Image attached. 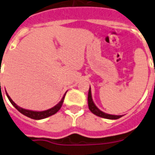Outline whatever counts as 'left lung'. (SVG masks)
<instances>
[{"instance_id":"8db88e82","label":"left lung","mask_w":155,"mask_h":155,"mask_svg":"<svg viewBox=\"0 0 155 155\" xmlns=\"http://www.w3.org/2000/svg\"><path fill=\"white\" fill-rule=\"evenodd\" d=\"M87 100H88V107L90 110L93 113V114H95V115H97V116L108 119H117L122 117V115H113V114H106V113L103 112V111H101V110H99V108L95 106V104H94V102H93L92 100V98H91V87L89 88Z\"/></svg>"}]
</instances>
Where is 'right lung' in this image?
<instances>
[{
	"mask_svg": "<svg viewBox=\"0 0 155 155\" xmlns=\"http://www.w3.org/2000/svg\"><path fill=\"white\" fill-rule=\"evenodd\" d=\"M6 95H7V97L8 99H9L10 103L13 105V106L16 107V109L20 111L21 114H25V116L28 117V118H31L32 119H45V118H47V117L51 116V115H53V114H56L58 110H60L61 107H62V104L64 103V97H65V95L63 97V99H61V101L56 105V106L54 107L51 108V109H48L47 110H44V111H33V110H25V109H23V108L20 107L15 104L14 102L12 101V99L9 97V95L7 94L6 92Z\"/></svg>",
	"mask_w": 155,
	"mask_h": 155,
	"instance_id": "right-lung-1",
	"label": "right lung"
}]
</instances>
